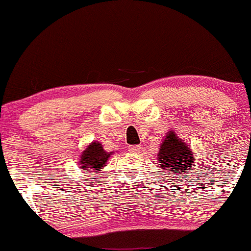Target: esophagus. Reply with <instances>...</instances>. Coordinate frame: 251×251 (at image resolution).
<instances>
[{
  "instance_id": "obj_1",
  "label": "esophagus",
  "mask_w": 251,
  "mask_h": 251,
  "mask_svg": "<svg viewBox=\"0 0 251 251\" xmlns=\"http://www.w3.org/2000/svg\"><path fill=\"white\" fill-rule=\"evenodd\" d=\"M140 149H141V147L139 146V145H134V146H129V147H128L129 152H132V153H138V152H140Z\"/></svg>"
}]
</instances>
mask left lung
<instances>
[{
	"instance_id": "obj_1",
	"label": "left lung",
	"mask_w": 251,
	"mask_h": 251,
	"mask_svg": "<svg viewBox=\"0 0 251 251\" xmlns=\"http://www.w3.org/2000/svg\"><path fill=\"white\" fill-rule=\"evenodd\" d=\"M194 153L187 145L175 134L174 131L167 132L158 153V164L167 175L180 177L188 174L194 165ZM165 175V174H164Z\"/></svg>"
}]
</instances>
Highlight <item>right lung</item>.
Wrapping results in <instances>:
<instances>
[{"label":"right lung","mask_w":251,"mask_h":251,"mask_svg":"<svg viewBox=\"0 0 251 251\" xmlns=\"http://www.w3.org/2000/svg\"><path fill=\"white\" fill-rule=\"evenodd\" d=\"M112 153L113 152H106L102 149V145L98 141H92L80 154L79 165L81 171L85 172L89 170L90 172L99 173V171L106 166L107 160Z\"/></svg>","instance_id":"obj_1"}]
</instances>
